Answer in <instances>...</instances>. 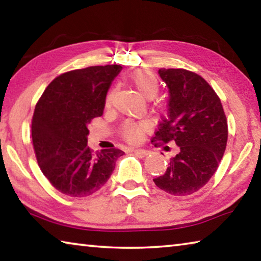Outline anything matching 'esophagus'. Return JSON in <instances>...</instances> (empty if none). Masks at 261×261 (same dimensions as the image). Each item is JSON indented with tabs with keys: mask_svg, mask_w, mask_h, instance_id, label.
Segmentation results:
<instances>
[{
	"mask_svg": "<svg viewBox=\"0 0 261 261\" xmlns=\"http://www.w3.org/2000/svg\"><path fill=\"white\" fill-rule=\"evenodd\" d=\"M134 152L136 154H138V155H140V156H146L149 154V151H147V149H144V148H135Z\"/></svg>",
	"mask_w": 261,
	"mask_h": 261,
	"instance_id": "34e87169",
	"label": "esophagus"
}]
</instances>
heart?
Instances as JSON below:
<instances>
[{"mask_svg": "<svg viewBox=\"0 0 261 261\" xmlns=\"http://www.w3.org/2000/svg\"><path fill=\"white\" fill-rule=\"evenodd\" d=\"M130 82L134 85L137 91L139 92L140 95H143L146 99H153L154 96L158 94L159 92V81L155 74L153 72L148 71V70H137V71L132 72L130 76ZM110 102H112V93L107 96L106 100V106L109 107ZM144 132L143 125L139 124H132V123H127L123 126L122 134L124 138L129 141H137L141 138Z\"/></svg>", "mask_w": 261, "mask_h": 261, "instance_id": "obj_1", "label": "heart"}]
</instances>
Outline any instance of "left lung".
<instances>
[{
  "label": "left lung",
  "instance_id": "obj_1",
  "mask_svg": "<svg viewBox=\"0 0 261 261\" xmlns=\"http://www.w3.org/2000/svg\"><path fill=\"white\" fill-rule=\"evenodd\" d=\"M169 91L168 116L152 143L175 141L178 153L154 183L173 196H189L215 174L227 146L228 125L222 103L199 74L184 69H160Z\"/></svg>",
  "mask_w": 261,
  "mask_h": 261
}]
</instances>
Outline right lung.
<instances>
[{"mask_svg": "<svg viewBox=\"0 0 261 261\" xmlns=\"http://www.w3.org/2000/svg\"><path fill=\"white\" fill-rule=\"evenodd\" d=\"M121 65L88 67L56 77L35 106L32 140L37 161L53 187L70 197L100 190L115 169L118 148L93 153L87 125L103 114L106 96Z\"/></svg>", "mask_w": 261, "mask_h": 261, "instance_id": "obj_1", "label": "right lung"}]
</instances>
